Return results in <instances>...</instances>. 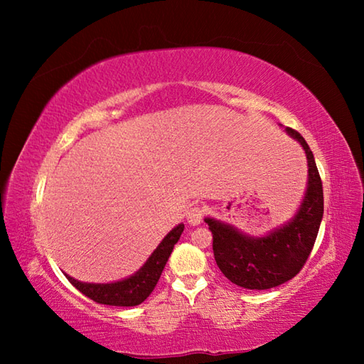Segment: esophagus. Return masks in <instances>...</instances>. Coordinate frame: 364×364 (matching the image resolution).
Masks as SVG:
<instances>
[{"label":"esophagus","instance_id":"esophagus-1","mask_svg":"<svg viewBox=\"0 0 364 364\" xmlns=\"http://www.w3.org/2000/svg\"><path fill=\"white\" fill-rule=\"evenodd\" d=\"M202 217H204V210L200 207H193L186 212V220L191 226H197L202 223Z\"/></svg>","mask_w":364,"mask_h":364}]
</instances>
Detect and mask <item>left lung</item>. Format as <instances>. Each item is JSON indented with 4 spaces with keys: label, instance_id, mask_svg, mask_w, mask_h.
<instances>
[{
    "label": "left lung",
    "instance_id": "left-lung-1",
    "mask_svg": "<svg viewBox=\"0 0 364 364\" xmlns=\"http://www.w3.org/2000/svg\"><path fill=\"white\" fill-rule=\"evenodd\" d=\"M286 133L304 147L308 164L306 191L294 217L263 236H250L221 220L204 218L213 234V255L221 273L232 284L252 291L292 279L310 257L323 220V183L315 157L299 132L286 128Z\"/></svg>",
    "mask_w": 364,
    "mask_h": 364
}]
</instances>
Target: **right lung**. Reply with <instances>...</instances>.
<instances>
[{
	"instance_id": "add662e5",
	"label": "right lung",
	"mask_w": 364,
	"mask_h": 364,
	"mask_svg": "<svg viewBox=\"0 0 364 364\" xmlns=\"http://www.w3.org/2000/svg\"><path fill=\"white\" fill-rule=\"evenodd\" d=\"M183 230V223L175 226L162 239V242L157 245V249L152 252L143 267L125 279L101 284V282H82L73 279L69 274H65V278L70 281L73 287H77L83 295L97 301V304L112 306H134L143 304L154 291V287H156L160 274H162L165 268V263L168 262V257L175 244L178 242V239H180Z\"/></svg>"
}]
</instances>
